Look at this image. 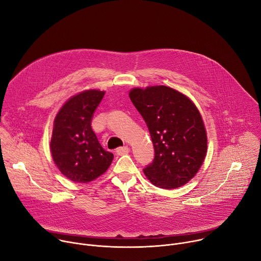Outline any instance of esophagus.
Returning <instances> with one entry per match:
<instances>
[{"mask_svg":"<svg viewBox=\"0 0 261 261\" xmlns=\"http://www.w3.org/2000/svg\"><path fill=\"white\" fill-rule=\"evenodd\" d=\"M129 152V148L127 146L124 147H119L116 149V154L117 155H123V154H127Z\"/></svg>","mask_w":261,"mask_h":261,"instance_id":"34e87169","label":"esophagus"}]
</instances>
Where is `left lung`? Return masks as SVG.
I'll use <instances>...</instances> for the list:
<instances>
[{
  "label": "left lung",
  "instance_id": "obj_1",
  "mask_svg": "<svg viewBox=\"0 0 261 261\" xmlns=\"http://www.w3.org/2000/svg\"><path fill=\"white\" fill-rule=\"evenodd\" d=\"M129 97L154 147V159L144 169L146 177L165 189L186 184L206 154V134L197 108L186 95L163 85L134 88Z\"/></svg>",
  "mask_w": 261,
  "mask_h": 261
}]
</instances>
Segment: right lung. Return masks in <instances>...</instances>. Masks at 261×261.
Wrapping results in <instances>:
<instances>
[{
    "label": "right lung",
    "mask_w": 261,
    "mask_h": 261,
    "mask_svg": "<svg viewBox=\"0 0 261 261\" xmlns=\"http://www.w3.org/2000/svg\"><path fill=\"white\" fill-rule=\"evenodd\" d=\"M105 91L86 90L71 97L58 113L50 150L63 175L87 183L110 167L114 155L99 144L91 128L93 114Z\"/></svg>",
    "instance_id": "obj_1"
}]
</instances>
